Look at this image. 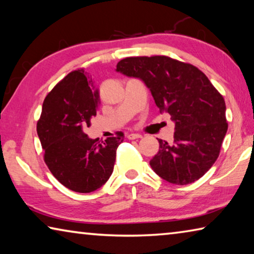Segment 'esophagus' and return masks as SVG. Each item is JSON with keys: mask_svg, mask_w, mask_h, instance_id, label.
<instances>
[{"mask_svg": "<svg viewBox=\"0 0 254 254\" xmlns=\"http://www.w3.org/2000/svg\"><path fill=\"white\" fill-rule=\"evenodd\" d=\"M127 137L128 140H134V139H140L142 135L139 134V133H127Z\"/></svg>", "mask_w": 254, "mask_h": 254, "instance_id": "esophagus-1", "label": "esophagus"}]
</instances>
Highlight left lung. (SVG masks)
Instances as JSON below:
<instances>
[{
  "mask_svg": "<svg viewBox=\"0 0 254 254\" xmlns=\"http://www.w3.org/2000/svg\"><path fill=\"white\" fill-rule=\"evenodd\" d=\"M117 71L144 81L160 113L175 122L174 142L159 139L150 166L176 185L198 180L214 165L227 131L225 101L203 71L167 56L127 57Z\"/></svg>",
  "mask_w": 254,
  "mask_h": 254,
  "instance_id": "1",
  "label": "left lung"
}]
</instances>
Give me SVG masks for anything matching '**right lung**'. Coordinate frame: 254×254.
I'll list each match as a JSON object with an SVG mask.
<instances>
[{
  "instance_id": "add662e5",
  "label": "right lung",
  "mask_w": 254,
  "mask_h": 254,
  "mask_svg": "<svg viewBox=\"0 0 254 254\" xmlns=\"http://www.w3.org/2000/svg\"><path fill=\"white\" fill-rule=\"evenodd\" d=\"M84 72V68L72 70L51 89L37 123L46 165L60 184L76 192L94 191L109 180L124 140L123 132L102 142L84 132L100 103L98 89Z\"/></svg>"
}]
</instances>
